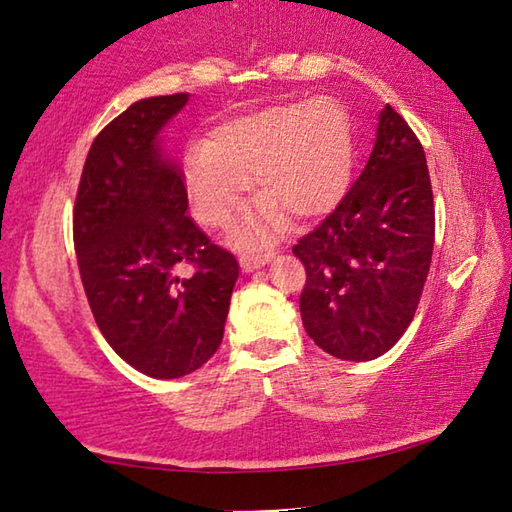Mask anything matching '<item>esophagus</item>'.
Instances as JSON below:
<instances>
[{
    "instance_id": "34e87169",
    "label": "esophagus",
    "mask_w": 512,
    "mask_h": 512,
    "mask_svg": "<svg viewBox=\"0 0 512 512\" xmlns=\"http://www.w3.org/2000/svg\"><path fill=\"white\" fill-rule=\"evenodd\" d=\"M273 259V253H264V255H241L239 257V264H241V268H244L246 273H253V271H257L259 266H264V264H268Z\"/></svg>"
}]
</instances>
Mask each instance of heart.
Returning a JSON list of instances; mask_svg holds the SVG:
<instances>
[{
    "mask_svg": "<svg viewBox=\"0 0 512 512\" xmlns=\"http://www.w3.org/2000/svg\"><path fill=\"white\" fill-rule=\"evenodd\" d=\"M352 121L339 101H284L239 115L210 142L189 144V203L207 228H225L255 180L259 203L232 241L255 248L293 221H311L341 201L352 173Z\"/></svg>",
    "mask_w": 512,
    "mask_h": 512,
    "instance_id": "obj_1",
    "label": "heart"
}]
</instances>
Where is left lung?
<instances>
[{
  "label": "left lung",
  "instance_id": "left-lung-1",
  "mask_svg": "<svg viewBox=\"0 0 512 512\" xmlns=\"http://www.w3.org/2000/svg\"><path fill=\"white\" fill-rule=\"evenodd\" d=\"M433 232L422 144L386 106L357 183L293 246L307 271L302 325L320 350L343 361H372L400 341L427 282Z\"/></svg>",
  "mask_w": 512,
  "mask_h": 512
}]
</instances>
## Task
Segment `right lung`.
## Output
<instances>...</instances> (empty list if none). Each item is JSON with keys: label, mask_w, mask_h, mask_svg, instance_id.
Returning a JSON list of instances; mask_svg holds the SVG:
<instances>
[{"label": "right lung", "mask_w": 512, "mask_h": 512, "mask_svg": "<svg viewBox=\"0 0 512 512\" xmlns=\"http://www.w3.org/2000/svg\"><path fill=\"white\" fill-rule=\"evenodd\" d=\"M189 94L149 97L92 142L74 205V248L94 320L128 366L185 377L219 350L239 264L187 216L185 173L160 133ZM195 264L183 278L179 266Z\"/></svg>", "instance_id": "1"}]
</instances>
